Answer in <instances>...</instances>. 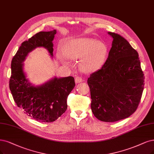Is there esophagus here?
I'll return each instance as SVG.
<instances>
[{"instance_id":"1","label":"esophagus","mask_w":154,"mask_h":154,"mask_svg":"<svg viewBox=\"0 0 154 154\" xmlns=\"http://www.w3.org/2000/svg\"><path fill=\"white\" fill-rule=\"evenodd\" d=\"M83 81H84V80L82 79V78L81 77L77 76V77H76L75 79V82L76 84L81 83V82H83Z\"/></svg>"}]
</instances>
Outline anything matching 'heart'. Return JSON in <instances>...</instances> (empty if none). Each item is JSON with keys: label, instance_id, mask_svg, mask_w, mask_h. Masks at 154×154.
Segmentation results:
<instances>
[{"label": "heart", "instance_id": "obj_1", "mask_svg": "<svg viewBox=\"0 0 154 154\" xmlns=\"http://www.w3.org/2000/svg\"><path fill=\"white\" fill-rule=\"evenodd\" d=\"M62 53L68 60H75L82 57L79 65L81 70L86 73H92L103 64L106 47L104 43L94 38H74L63 45Z\"/></svg>", "mask_w": 154, "mask_h": 154}]
</instances>
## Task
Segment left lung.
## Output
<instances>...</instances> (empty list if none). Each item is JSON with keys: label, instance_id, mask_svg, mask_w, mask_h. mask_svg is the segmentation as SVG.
Returning a JSON list of instances; mask_svg holds the SVG:
<instances>
[{"label": "left lung", "instance_id": "1", "mask_svg": "<svg viewBox=\"0 0 154 154\" xmlns=\"http://www.w3.org/2000/svg\"><path fill=\"white\" fill-rule=\"evenodd\" d=\"M113 38L109 56L100 70L88 79L94 116L103 122L129 117L137 109L144 88V74L138 53L124 37Z\"/></svg>", "mask_w": 154, "mask_h": 154}]
</instances>
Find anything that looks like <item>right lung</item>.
<instances>
[{
    "label": "right lung",
    "mask_w": 154,
    "mask_h": 154,
    "mask_svg": "<svg viewBox=\"0 0 154 154\" xmlns=\"http://www.w3.org/2000/svg\"><path fill=\"white\" fill-rule=\"evenodd\" d=\"M56 30L40 32L23 42L11 61L9 89L17 106L37 121L51 122L67 109L66 100L75 86L73 77H54L35 86L26 79L23 63L30 52L37 48L46 49L53 56V41Z\"/></svg>",
    "instance_id": "obj_1"
}]
</instances>
